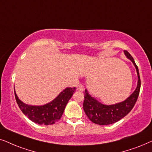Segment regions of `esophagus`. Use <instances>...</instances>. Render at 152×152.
I'll return each instance as SVG.
<instances>
[{
	"label": "esophagus",
	"mask_w": 152,
	"mask_h": 152,
	"mask_svg": "<svg viewBox=\"0 0 152 152\" xmlns=\"http://www.w3.org/2000/svg\"><path fill=\"white\" fill-rule=\"evenodd\" d=\"M77 90L78 91H80V92H83V91L85 90V88H84V86H83L82 84H80L79 86H78V87Z\"/></svg>",
	"instance_id": "34e87169"
}]
</instances>
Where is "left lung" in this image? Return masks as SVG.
<instances>
[{"instance_id": "obj_1", "label": "left lung", "mask_w": 152, "mask_h": 152, "mask_svg": "<svg viewBox=\"0 0 152 152\" xmlns=\"http://www.w3.org/2000/svg\"><path fill=\"white\" fill-rule=\"evenodd\" d=\"M126 57L130 60L136 69L137 75V87L132 94L123 102L115 104H104L91 95L88 90H85L83 110L91 122L99 125H108L118 122L124 117L134 106L140 90V78L138 67L132 56L128 51L124 50Z\"/></svg>"}]
</instances>
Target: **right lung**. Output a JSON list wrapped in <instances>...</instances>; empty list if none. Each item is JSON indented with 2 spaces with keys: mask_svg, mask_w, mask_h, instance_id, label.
Segmentation results:
<instances>
[{
  "mask_svg": "<svg viewBox=\"0 0 152 152\" xmlns=\"http://www.w3.org/2000/svg\"><path fill=\"white\" fill-rule=\"evenodd\" d=\"M76 89L66 88L53 100L41 106H32L23 103L18 97L15 89V95L18 106L29 120L38 124L50 125L55 124L61 118L64 108Z\"/></svg>",
  "mask_w": 152,
  "mask_h": 152,
  "instance_id": "add662e5",
  "label": "right lung"
}]
</instances>
